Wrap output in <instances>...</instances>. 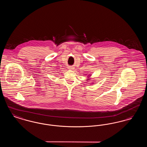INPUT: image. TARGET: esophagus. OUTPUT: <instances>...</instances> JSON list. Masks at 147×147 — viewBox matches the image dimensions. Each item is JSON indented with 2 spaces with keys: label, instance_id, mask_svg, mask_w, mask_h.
I'll return each instance as SVG.
<instances>
[{
  "label": "esophagus",
  "instance_id": "obj_1",
  "mask_svg": "<svg viewBox=\"0 0 147 147\" xmlns=\"http://www.w3.org/2000/svg\"><path fill=\"white\" fill-rule=\"evenodd\" d=\"M69 69H73V68H72V67L69 66Z\"/></svg>",
  "mask_w": 147,
  "mask_h": 147
}]
</instances>
